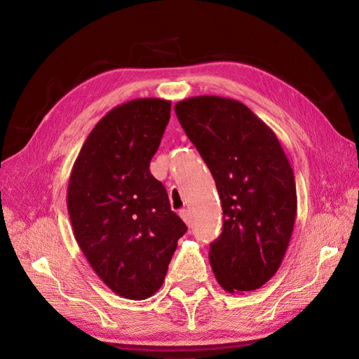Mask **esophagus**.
I'll use <instances>...</instances> for the list:
<instances>
[{
	"label": "esophagus",
	"instance_id": "1",
	"mask_svg": "<svg viewBox=\"0 0 359 359\" xmlns=\"http://www.w3.org/2000/svg\"><path fill=\"white\" fill-rule=\"evenodd\" d=\"M180 217L182 218V221L187 224L189 226H190V224H191V218H190V210L189 209H182V210H180Z\"/></svg>",
	"mask_w": 359,
	"mask_h": 359
}]
</instances>
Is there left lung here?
Listing matches in <instances>:
<instances>
[{
    "instance_id": "left-lung-1",
    "label": "left lung",
    "mask_w": 359,
    "mask_h": 359,
    "mask_svg": "<svg viewBox=\"0 0 359 359\" xmlns=\"http://www.w3.org/2000/svg\"><path fill=\"white\" fill-rule=\"evenodd\" d=\"M182 130L217 184L221 236L209 261L221 287L252 292L278 271L293 233V169L274 131L233 98L198 95L175 104Z\"/></svg>"
}]
</instances>
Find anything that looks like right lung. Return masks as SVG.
Wrapping results in <instances>:
<instances>
[{
	"label": "right lung",
	"instance_id": "1",
	"mask_svg": "<svg viewBox=\"0 0 359 359\" xmlns=\"http://www.w3.org/2000/svg\"><path fill=\"white\" fill-rule=\"evenodd\" d=\"M170 102L135 98L111 109L85 140L70 172L67 210L95 274L118 296L142 300L162 287L187 231L150 174Z\"/></svg>",
	"mask_w": 359,
	"mask_h": 359
}]
</instances>
